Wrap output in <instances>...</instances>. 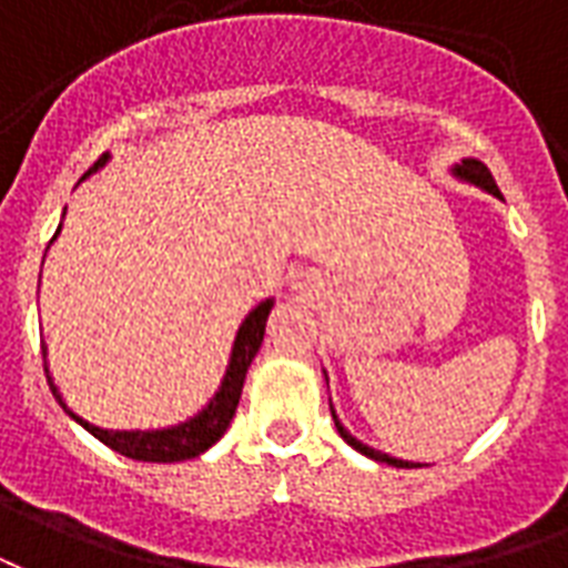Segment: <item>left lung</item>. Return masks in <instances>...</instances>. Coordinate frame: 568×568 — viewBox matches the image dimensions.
Listing matches in <instances>:
<instances>
[{"instance_id":"left-lung-1","label":"left lung","mask_w":568,"mask_h":568,"mask_svg":"<svg viewBox=\"0 0 568 568\" xmlns=\"http://www.w3.org/2000/svg\"><path fill=\"white\" fill-rule=\"evenodd\" d=\"M455 173H458L462 179H467V182H473V185H481L485 191H491L494 197H500V187H497V182H494L491 170L485 168L481 161H476V158H467V161H462V164L455 168ZM329 410H332V419H335V428H338L341 437H344V440H347L353 449L362 452V455H368V458H374V462L392 464V467H413V464L400 462V458H392V455H386V452L371 449V446H365L362 440H356V437H353V434H349V430L338 422V416H335V407H332V400H329Z\"/></svg>"}]
</instances>
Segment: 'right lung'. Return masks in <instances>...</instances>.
Instances as JSON below:
<instances>
[{
	"instance_id": "obj_1",
	"label": "right lung",
	"mask_w": 568,
	"mask_h": 568,
	"mask_svg": "<svg viewBox=\"0 0 568 568\" xmlns=\"http://www.w3.org/2000/svg\"><path fill=\"white\" fill-rule=\"evenodd\" d=\"M106 161V155H101L92 164V170H98ZM89 170V173H92ZM59 233V230H57ZM272 311V300L260 302L257 308L251 311L245 323L239 326L236 344H233V356H230V368L224 374V383L221 389L215 392V398L209 400L206 410H200L194 419L182 422L176 428H164V430H104L98 425H89L87 419H80L74 413L68 410L65 400L57 392V386L50 383V389L57 395V400L65 407V413L71 419H77L83 428L98 437V440L110 446L119 455L125 458H134V462H155V464H170V462H185V458H197L200 452H206L209 446L224 437L230 419L236 416L239 407V395H242V383H245V374H248V365L257 356L260 344H263V335H266V317Z\"/></svg>"
}]
</instances>
